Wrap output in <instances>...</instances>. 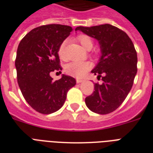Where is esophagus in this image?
Masks as SVG:
<instances>
[{"label": "esophagus", "mask_w": 153, "mask_h": 153, "mask_svg": "<svg viewBox=\"0 0 153 153\" xmlns=\"http://www.w3.org/2000/svg\"><path fill=\"white\" fill-rule=\"evenodd\" d=\"M76 82H77V83H82V82H84V80L79 79V78H78V79L76 80Z\"/></svg>", "instance_id": "esophagus-1"}]
</instances>
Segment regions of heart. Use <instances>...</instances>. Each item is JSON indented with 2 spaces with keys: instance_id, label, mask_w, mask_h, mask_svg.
Instances as JSON below:
<instances>
[{
  "instance_id": "heart-1",
  "label": "heart",
  "mask_w": 153,
  "mask_h": 153,
  "mask_svg": "<svg viewBox=\"0 0 153 153\" xmlns=\"http://www.w3.org/2000/svg\"><path fill=\"white\" fill-rule=\"evenodd\" d=\"M77 40L81 46L86 50H90L93 47V40L89 36L81 34L78 36ZM65 42L62 43L59 49V54L60 57L63 58V51H64ZM91 68V64L88 62H72L66 65L65 71L68 75L76 78H82L86 74V72Z\"/></svg>"
}]
</instances>
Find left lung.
I'll list each match as a JSON object with an SVG mask.
<instances>
[{
  "mask_svg": "<svg viewBox=\"0 0 153 153\" xmlns=\"http://www.w3.org/2000/svg\"><path fill=\"white\" fill-rule=\"evenodd\" d=\"M75 30L97 39L101 53L91 72L101 77L103 83L94 84V91L85 98V104L96 114H110L121 105L133 86L137 72L134 45L126 33L111 24L78 27Z\"/></svg>",
  "mask_w": 153,
  "mask_h": 153,
  "instance_id": "8db88e82",
  "label": "left lung"
}]
</instances>
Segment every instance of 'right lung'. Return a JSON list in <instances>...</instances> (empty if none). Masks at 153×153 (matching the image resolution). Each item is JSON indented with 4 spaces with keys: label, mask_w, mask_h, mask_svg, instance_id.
Segmentation results:
<instances>
[{
    "label": "right lung",
    "mask_w": 153,
    "mask_h": 153,
    "mask_svg": "<svg viewBox=\"0 0 153 153\" xmlns=\"http://www.w3.org/2000/svg\"><path fill=\"white\" fill-rule=\"evenodd\" d=\"M72 30L61 24L41 26L29 32L17 48L15 66L19 87L27 102L40 114L59 110L68 91L76 85L68 75L55 82L50 76L52 71L62 70L58 52Z\"/></svg>",
    "instance_id": "add662e5"
}]
</instances>
